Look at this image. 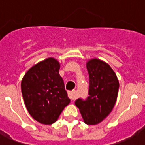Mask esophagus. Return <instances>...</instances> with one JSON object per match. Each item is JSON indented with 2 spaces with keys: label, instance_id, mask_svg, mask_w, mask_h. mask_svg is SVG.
I'll use <instances>...</instances> for the list:
<instances>
[{
  "label": "esophagus",
  "instance_id": "esophagus-1",
  "mask_svg": "<svg viewBox=\"0 0 145 145\" xmlns=\"http://www.w3.org/2000/svg\"><path fill=\"white\" fill-rule=\"evenodd\" d=\"M68 97L71 99V100H74L75 99L77 95H76V92L74 91H68Z\"/></svg>",
  "mask_w": 145,
  "mask_h": 145
}]
</instances>
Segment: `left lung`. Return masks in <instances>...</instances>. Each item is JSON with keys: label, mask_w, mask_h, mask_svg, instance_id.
Listing matches in <instances>:
<instances>
[{"label": "left lung", "mask_w": 145, "mask_h": 145, "mask_svg": "<svg viewBox=\"0 0 145 145\" xmlns=\"http://www.w3.org/2000/svg\"><path fill=\"white\" fill-rule=\"evenodd\" d=\"M86 67L89 75L88 96L85 99H78L75 105L85 123L95 125L103 121L113 109L119 82L110 66L102 60L92 59Z\"/></svg>", "instance_id": "obj_1"}]
</instances>
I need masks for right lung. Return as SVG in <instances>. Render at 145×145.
<instances>
[{
    "label": "right lung",
    "instance_id": "add662e5",
    "mask_svg": "<svg viewBox=\"0 0 145 145\" xmlns=\"http://www.w3.org/2000/svg\"><path fill=\"white\" fill-rule=\"evenodd\" d=\"M59 69L57 60L47 58L31 67L22 81L25 106L33 118L42 124L56 122L71 102Z\"/></svg>",
    "mask_w": 145,
    "mask_h": 145
}]
</instances>
